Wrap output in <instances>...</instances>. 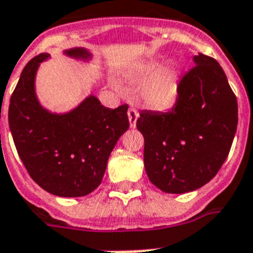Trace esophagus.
<instances>
[{
    "label": "esophagus",
    "instance_id": "34e87169",
    "mask_svg": "<svg viewBox=\"0 0 253 253\" xmlns=\"http://www.w3.org/2000/svg\"><path fill=\"white\" fill-rule=\"evenodd\" d=\"M127 116H128V121H130V126L131 127H135L136 126V121H137V110L133 108L128 109V112H127Z\"/></svg>",
    "mask_w": 253,
    "mask_h": 253
}]
</instances>
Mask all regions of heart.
Segmentation results:
<instances>
[{"instance_id":"heart-1","label":"heart","mask_w":253,"mask_h":253,"mask_svg":"<svg viewBox=\"0 0 253 253\" xmlns=\"http://www.w3.org/2000/svg\"><path fill=\"white\" fill-rule=\"evenodd\" d=\"M137 79L140 82L151 80L143 91V100L148 108L165 110L175 102L179 82V73L175 67L151 63L137 74Z\"/></svg>"}]
</instances>
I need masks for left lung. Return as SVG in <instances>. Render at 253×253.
<instances>
[{"mask_svg":"<svg viewBox=\"0 0 253 253\" xmlns=\"http://www.w3.org/2000/svg\"><path fill=\"white\" fill-rule=\"evenodd\" d=\"M194 63L178 84L173 108L143 110L136 121L148 178L168 194L198 190L214 178L237 132V97L222 67L201 53Z\"/></svg>","mask_w":253,"mask_h":253,"instance_id":"1","label":"left lung"}]
</instances>
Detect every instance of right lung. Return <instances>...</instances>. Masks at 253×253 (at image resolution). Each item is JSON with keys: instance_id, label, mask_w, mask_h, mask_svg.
I'll return each instance as SVG.
<instances>
[{"instance_id": "1", "label": "right lung", "mask_w": 253, "mask_h": 253, "mask_svg": "<svg viewBox=\"0 0 253 253\" xmlns=\"http://www.w3.org/2000/svg\"><path fill=\"white\" fill-rule=\"evenodd\" d=\"M65 54L91 59L83 48ZM48 58V53L36 55L20 74L10 98V131L27 171L42 190L61 198L85 196L100 186L113 148L128 130V106L105 108L91 94L70 112H49L35 91L39 66Z\"/></svg>"}]
</instances>
